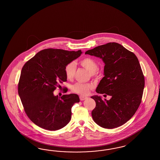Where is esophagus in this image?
I'll return each instance as SVG.
<instances>
[{"mask_svg": "<svg viewBox=\"0 0 160 160\" xmlns=\"http://www.w3.org/2000/svg\"><path fill=\"white\" fill-rule=\"evenodd\" d=\"M86 98H87V97H86V96H80V100L81 101H83V100H86Z\"/></svg>", "mask_w": 160, "mask_h": 160, "instance_id": "obj_1", "label": "esophagus"}]
</instances>
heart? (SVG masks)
<instances>
[{
	"label": "heart",
	"mask_w": 160,
	"mask_h": 160,
	"mask_svg": "<svg viewBox=\"0 0 160 160\" xmlns=\"http://www.w3.org/2000/svg\"><path fill=\"white\" fill-rule=\"evenodd\" d=\"M81 66L88 70L92 76H94L98 70V64L97 62L91 58H84L80 61ZM76 71V64L74 62L68 63L64 68V72L68 79L74 78ZM92 88V85L82 82H76L72 86L73 92L82 94H87Z\"/></svg>",
	"instance_id": "obj_1"
}]
</instances>
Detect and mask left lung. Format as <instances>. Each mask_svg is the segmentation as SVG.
Masks as SVG:
<instances>
[{"label":"left lung","mask_w":160,"mask_h":160,"mask_svg":"<svg viewBox=\"0 0 160 160\" xmlns=\"http://www.w3.org/2000/svg\"><path fill=\"white\" fill-rule=\"evenodd\" d=\"M85 54L102 58L105 63L104 77L96 92L111 96L109 100H102L98 96L91 97L96 104L92 112L93 120L105 128L123 125L134 115L142 97L145 80L138 58L115 42L98 46Z\"/></svg>","instance_id":"1"}]
</instances>
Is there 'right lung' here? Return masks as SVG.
Here are the masks:
<instances>
[{
    "label": "right lung",
    "instance_id": "add662e5",
    "mask_svg": "<svg viewBox=\"0 0 160 160\" xmlns=\"http://www.w3.org/2000/svg\"><path fill=\"white\" fill-rule=\"evenodd\" d=\"M82 50L47 48L25 63L18 84V93L29 119L40 127L58 130L70 121L72 107L80 102L78 94L54 96L60 83L67 81L64 68L78 58Z\"/></svg>",
    "mask_w": 160,
    "mask_h": 160
}]
</instances>
